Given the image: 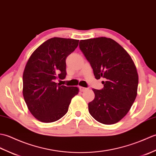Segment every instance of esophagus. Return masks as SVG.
Here are the masks:
<instances>
[{
	"label": "esophagus",
	"mask_w": 156,
	"mask_h": 156,
	"mask_svg": "<svg viewBox=\"0 0 156 156\" xmlns=\"http://www.w3.org/2000/svg\"><path fill=\"white\" fill-rule=\"evenodd\" d=\"M79 90H80L81 91H85L86 90H87V88L83 87H79Z\"/></svg>",
	"instance_id": "34e87169"
}]
</instances>
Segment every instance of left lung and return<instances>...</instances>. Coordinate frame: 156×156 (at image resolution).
Returning <instances> with one entry per match:
<instances>
[{
    "label": "left lung",
    "instance_id": "8db88e82",
    "mask_svg": "<svg viewBox=\"0 0 156 156\" xmlns=\"http://www.w3.org/2000/svg\"><path fill=\"white\" fill-rule=\"evenodd\" d=\"M79 48L103 89H93L95 98L89 112L95 120L112 125L122 119L136 98L138 74L132 58L116 41L106 37L81 40Z\"/></svg>",
    "mask_w": 156,
    "mask_h": 156
}]
</instances>
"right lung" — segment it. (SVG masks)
<instances>
[{
  "mask_svg": "<svg viewBox=\"0 0 156 156\" xmlns=\"http://www.w3.org/2000/svg\"><path fill=\"white\" fill-rule=\"evenodd\" d=\"M79 40L54 37L48 39L30 55L23 75V94L31 114L41 122L51 123L68 112L77 87L55 82L66 76V58L73 52Z\"/></svg>",
  "mask_w": 156,
  "mask_h": 156,
  "instance_id": "add662e5",
  "label": "right lung"
}]
</instances>
